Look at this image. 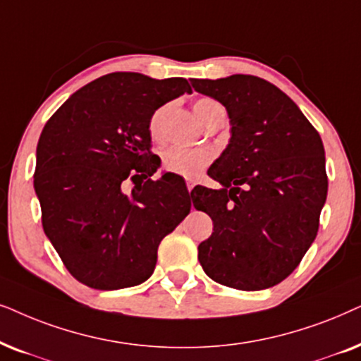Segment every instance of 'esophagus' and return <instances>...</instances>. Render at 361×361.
Listing matches in <instances>:
<instances>
[{
	"mask_svg": "<svg viewBox=\"0 0 361 361\" xmlns=\"http://www.w3.org/2000/svg\"><path fill=\"white\" fill-rule=\"evenodd\" d=\"M186 188H188V191L191 193V190L195 188V183H193V181H186Z\"/></svg>",
	"mask_w": 361,
	"mask_h": 361,
	"instance_id": "34e87169",
	"label": "esophagus"
}]
</instances>
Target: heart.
<instances>
[{
	"label": "heart",
	"instance_id": "heart-1",
	"mask_svg": "<svg viewBox=\"0 0 361 361\" xmlns=\"http://www.w3.org/2000/svg\"><path fill=\"white\" fill-rule=\"evenodd\" d=\"M193 110L201 122L208 125L218 117L224 114V109L213 99L203 97L198 99L193 105ZM161 117L163 109L157 110L150 120V133L153 138H160L161 133ZM213 160V153L208 148H186V147H168L161 153L163 168L166 171L176 173L181 176L195 178L198 176L206 166Z\"/></svg>",
	"mask_w": 361,
	"mask_h": 361
}]
</instances>
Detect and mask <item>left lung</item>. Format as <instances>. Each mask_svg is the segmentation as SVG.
<instances>
[{
  "mask_svg": "<svg viewBox=\"0 0 361 361\" xmlns=\"http://www.w3.org/2000/svg\"><path fill=\"white\" fill-rule=\"evenodd\" d=\"M191 84L231 122L228 147L208 170L221 188L191 191L213 219L200 264L223 286L267 289L290 276L317 236L329 188L324 143L294 100L261 77Z\"/></svg>",
  "mask_w": 361,
  "mask_h": 361,
  "instance_id": "obj_1",
  "label": "left lung"
}]
</instances>
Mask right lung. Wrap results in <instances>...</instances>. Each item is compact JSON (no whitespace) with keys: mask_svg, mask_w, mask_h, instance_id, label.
<instances>
[{"mask_svg":"<svg viewBox=\"0 0 361 361\" xmlns=\"http://www.w3.org/2000/svg\"><path fill=\"white\" fill-rule=\"evenodd\" d=\"M186 92L183 77L112 72L72 94L42 128L35 171L42 228L82 284L145 282L161 239L190 213L191 201L170 196L168 173L152 180L160 163L150 152L155 110ZM127 180L136 185L130 194Z\"/></svg>","mask_w":361,"mask_h":361,"instance_id":"right-lung-1","label":"right lung"}]
</instances>
